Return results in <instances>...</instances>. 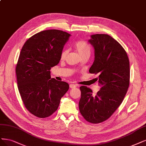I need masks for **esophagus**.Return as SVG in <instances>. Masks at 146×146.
<instances>
[{
    "mask_svg": "<svg viewBox=\"0 0 146 146\" xmlns=\"http://www.w3.org/2000/svg\"><path fill=\"white\" fill-rule=\"evenodd\" d=\"M69 87H70V88L73 89V88H75L77 87V84H69Z\"/></svg>",
    "mask_w": 146,
    "mask_h": 146,
    "instance_id": "esophagus-1",
    "label": "esophagus"
}]
</instances>
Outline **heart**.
<instances>
[{
    "label": "heart",
    "mask_w": 146,
    "mask_h": 146,
    "mask_svg": "<svg viewBox=\"0 0 146 146\" xmlns=\"http://www.w3.org/2000/svg\"><path fill=\"white\" fill-rule=\"evenodd\" d=\"M75 50L77 51L80 57H89L90 54V48L89 45L85 42L80 41L75 44ZM68 50L64 49L61 54V59H64L68 54Z\"/></svg>",
    "instance_id": "heart-1"
}]
</instances>
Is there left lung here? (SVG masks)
<instances>
[{
  "label": "left lung",
  "instance_id": "1",
  "mask_svg": "<svg viewBox=\"0 0 146 146\" xmlns=\"http://www.w3.org/2000/svg\"><path fill=\"white\" fill-rule=\"evenodd\" d=\"M88 42L94 49L90 74H98L100 90L95 95L86 86L80 88L79 110L84 118L94 124L103 122L121 104L129 85L130 65L126 52L108 34H93Z\"/></svg>",
  "mask_w": 146,
  "mask_h": 146
}]
</instances>
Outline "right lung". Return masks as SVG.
Listing matches in <instances>:
<instances>
[{
  "instance_id": "obj_1",
  "label": "right lung",
  "mask_w": 146,
  "mask_h": 146,
  "mask_svg": "<svg viewBox=\"0 0 146 146\" xmlns=\"http://www.w3.org/2000/svg\"><path fill=\"white\" fill-rule=\"evenodd\" d=\"M71 34L61 30L39 32L27 40L16 68L18 89L25 106L38 118L51 115L58 108L69 84L51 77Z\"/></svg>"
}]
</instances>
